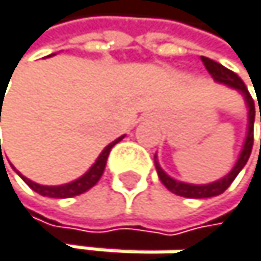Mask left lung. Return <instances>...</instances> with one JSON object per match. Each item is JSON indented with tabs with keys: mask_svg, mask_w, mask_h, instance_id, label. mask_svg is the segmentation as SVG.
I'll return each instance as SVG.
<instances>
[{
	"mask_svg": "<svg viewBox=\"0 0 261 261\" xmlns=\"http://www.w3.org/2000/svg\"><path fill=\"white\" fill-rule=\"evenodd\" d=\"M200 61L204 62L207 72L215 78L217 82L220 83H225L231 88H236V90H239L244 96H246V101H247V106H249V132H247V138H246V144H244V149L242 152L238 159L236 165H234V168L229 171V173L221 178L218 181H215V183H210V185H202V186H197V185H186V183H179V181L170 178L165 171L160 168V165L157 164L155 160V168H157V173H159V178L160 181L164 183V186L175 192L176 196H181V197H189V199H205V197H213V196H218V194H223L229 186L231 183L234 181V178H236L239 175V171L244 168V165L247 164V160L250 157V152H252V146H253V120H255V106H253V99L247 90L246 83H244L241 78L234 73L232 70L226 69L225 65H221L215 61L208 59V57H200ZM260 122H261V109H260ZM260 147H261V139H260Z\"/></svg>",
	"mask_w": 261,
	"mask_h": 261,
	"instance_id": "8db88e82",
	"label": "left lung"
}]
</instances>
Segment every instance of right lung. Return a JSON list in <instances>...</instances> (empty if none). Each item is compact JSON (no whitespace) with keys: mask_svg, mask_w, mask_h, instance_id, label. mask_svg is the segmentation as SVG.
<instances>
[{"mask_svg":"<svg viewBox=\"0 0 261 261\" xmlns=\"http://www.w3.org/2000/svg\"><path fill=\"white\" fill-rule=\"evenodd\" d=\"M0 122H1V111H0ZM123 138V136H122ZM122 138L115 139L114 143L109 144L102 152L101 155L97 157L96 164L86 171V173L78 178L75 181H72V183L69 185H62V186H41V185H36L33 183V181H30L29 178L22 176V179L27 183L35 192H38V194L41 196H46V197H56V199H65V197H73V196H80L83 194V192H86L88 189H91L99 179H101L102 173H104V168H106V164H107V157H109V152H111V149L120 141ZM0 150H1V144H0Z\"/></svg>","mask_w":261,"mask_h":261,"instance_id":"1","label":"right lung"}]
</instances>
